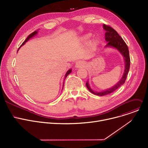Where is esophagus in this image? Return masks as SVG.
I'll return each mask as SVG.
<instances>
[{"instance_id":"1","label":"esophagus","mask_w":148,"mask_h":148,"mask_svg":"<svg viewBox=\"0 0 148 148\" xmlns=\"http://www.w3.org/2000/svg\"><path fill=\"white\" fill-rule=\"evenodd\" d=\"M84 62L82 61H77L75 64V67L77 68H83L84 66Z\"/></svg>"}]
</instances>
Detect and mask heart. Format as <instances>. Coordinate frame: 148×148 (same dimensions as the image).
<instances>
[{"instance_id":"1","label":"heart","mask_w":148,"mask_h":148,"mask_svg":"<svg viewBox=\"0 0 148 148\" xmlns=\"http://www.w3.org/2000/svg\"><path fill=\"white\" fill-rule=\"evenodd\" d=\"M91 37V34H84L83 36H82L80 38V41L81 42H82L83 43H86L88 40V39H89ZM95 43V41H91L90 42V45H93Z\"/></svg>"}]
</instances>
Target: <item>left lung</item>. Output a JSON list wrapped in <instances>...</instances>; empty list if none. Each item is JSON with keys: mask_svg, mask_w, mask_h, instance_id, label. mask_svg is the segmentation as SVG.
<instances>
[{"mask_svg": "<svg viewBox=\"0 0 148 148\" xmlns=\"http://www.w3.org/2000/svg\"><path fill=\"white\" fill-rule=\"evenodd\" d=\"M103 29L106 31L105 40L108 42L105 47H114L117 50L122 54L125 61V70H124V73L123 74L121 79L119 82H118L112 87L108 88V89L102 92H94L89 86V84H88V83L87 82L86 85L87 88H88V90H89L91 93L97 96H104V95L111 93L112 92L116 90L118 88H119L121 86H122L125 82L127 75L128 74V73L129 71L130 65V55H129V48H128L127 45H126L123 39L111 27L103 24Z\"/></svg>", "mask_w": 148, "mask_h": 148, "instance_id": "left-lung-1", "label": "left lung"}]
</instances>
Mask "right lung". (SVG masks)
<instances>
[{
	"mask_svg": "<svg viewBox=\"0 0 148 148\" xmlns=\"http://www.w3.org/2000/svg\"><path fill=\"white\" fill-rule=\"evenodd\" d=\"M37 34V31H35V32H33L32 34H29V36H28L27 37V38L25 39V41H24V42L23 43V44L21 45V46H23V45H24V44H25V42H27V41L29 40V38H32L33 36H35V35H36ZM21 46L19 47V49L21 47ZM19 49H18V51L19 50ZM71 73V69H70V70H68V71L66 72V74H65V78H66V77L68 76V75L70 74ZM63 86H64V85H63Z\"/></svg>",
	"mask_w": 148,
	"mask_h": 148,
	"instance_id": "1",
	"label": "right lung"
}]
</instances>
